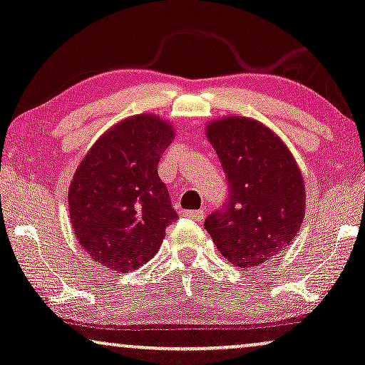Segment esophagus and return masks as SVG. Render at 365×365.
<instances>
[{
  "instance_id": "obj_1",
  "label": "esophagus",
  "mask_w": 365,
  "mask_h": 365,
  "mask_svg": "<svg viewBox=\"0 0 365 365\" xmlns=\"http://www.w3.org/2000/svg\"><path fill=\"white\" fill-rule=\"evenodd\" d=\"M183 215H185L187 218H192V220L200 222L202 218L205 217V212H203V210H185V212H183Z\"/></svg>"
}]
</instances>
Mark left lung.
Here are the masks:
<instances>
[{
	"mask_svg": "<svg viewBox=\"0 0 365 365\" xmlns=\"http://www.w3.org/2000/svg\"><path fill=\"white\" fill-rule=\"evenodd\" d=\"M228 183L222 208L205 218L220 254L242 269L287 249L305 215L302 173L282 140L259 121L227 116L208 125Z\"/></svg>",
	"mask_w": 365,
	"mask_h": 365,
	"instance_id": "left-lung-1",
	"label": "left lung"
}]
</instances>
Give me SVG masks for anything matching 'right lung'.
Listing matches in <instances>:
<instances>
[{"instance_id": "add662e5", "label": "right lung", "mask_w": 365, "mask_h": 365, "mask_svg": "<svg viewBox=\"0 0 365 365\" xmlns=\"http://www.w3.org/2000/svg\"><path fill=\"white\" fill-rule=\"evenodd\" d=\"M173 130L155 115H137L110 128L73 177L68 203L73 230L106 269L132 272L158 252L178 215L158 162Z\"/></svg>"}]
</instances>
